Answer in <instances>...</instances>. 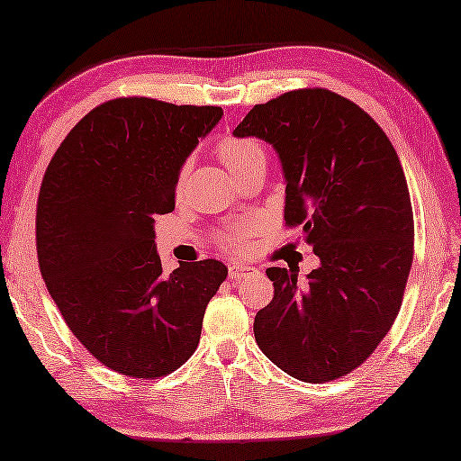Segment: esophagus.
Segmentation results:
<instances>
[{
    "label": "esophagus",
    "mask_w": 461,
    "mask_h": 461,
    "mask_svg": "<svg viewBox=\"0 0 461 461\" xmlns=\"http://www.w3.org/2000/svg\"><path fill=\"white\" fill-rule=\"evenodd\" d=\"M256 273V267H249V266H230V279L233 281H240V279H246L249 276H253Z\"/></svg>",
    "instance_id": "1"
}]
</instances>
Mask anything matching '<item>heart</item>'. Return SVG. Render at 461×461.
Masks as SVG:
<instances>
[{
	"label": "heart",
	"mask_w": 461,
	"mask_h": 461,
	"mask_svg": "<svg viewBox=\"0 0 461 461\" xmlns=\"http://www.w3.org/2000/svg\"><path fill=\"white\" fill-rule=\"evenodd\" d=\"M218 158L223 162L225 168H228L233 176H241L243 172H248L251 168H256V166H263L266 164V152H263L261 144L256 140H249V139H238V136H228V139H223L218 149ZM185 176H188V164H184L178 176H176V190H182ZM253 233H256V223L253 221H241L231 225V228H225L220 233V246L230 251V253H246L249 248V240Z\"/></svg>",
	"instance_id": "obj_1"
}]
</instances>
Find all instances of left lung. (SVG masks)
Segmentation results:
<instances>
[{"mask_svg":"<svg viewBox=\"0 0 461 461\" xmlns=\"http://www.w3.org/2000/svg\"><path fill=\"white\" fill-rule=\"evenodd\" d=\"M233 134L277 150L285 223L321 259L307 283L269 267L276 295L253 322L271 362L303 382H330L365 362L402 305L414 215L393 142L358 104L327 89L256 104Z\"/></svg>","mask_w":461,"mask_h":461,"instance_id":"8db88e82","label":"left lung"}]
</instances>
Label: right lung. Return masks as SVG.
<instances>
[{
	"instance_id": "1",
	"label": "right lung",
	"mask_w": 461,
	"mask_h": 461,
	"mask_svg": "<svg viewBox=\"0 0 461 461\" xmlns=\"http://www.w3.org/2000/svg\"><path fill=\"white\" fill-rule=\"evenodd\" d=\"M221 106L122 96L73 126L37 200V258L49 295L81 345L132 378L180 368L228 277L203 259L164 276L154 215L174 210L176 176Z\"/></svg>"
}]
</instances>
